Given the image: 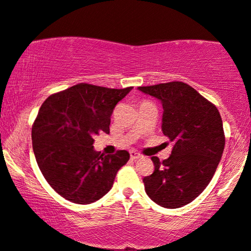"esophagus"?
I'll return each mask as SVG.
<instances>
[{
	"mask_svg": "<svg viewBox=\"0 0 251 251\" xmlns=\"http://www.w3.org/2000/svg\"><path fill=\"white\" fill-rule=\"evenodd\" d=\"M129 156H131L132 160H136V158H140V157H141L140 154L136 153L135 151H129Z\"/></svg>",
	"mask_w": 251,
	"mask_h": 251,
	"instance_id": "1",
	"label": "esophagus"
}]
</instances>
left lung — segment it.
<instances>
[{
	"label": "left lung",
	"mask_w": 251,
	"mask_h": 251,
	"mask_svg": "<svg viewBox=\"0 0 251 251\" xmlns=\"http://www.w3.org/2000/svg\"><path fill=\"white\" fill-rule=\"evenodd\" d=\"M139 90L162 104V131L173 141V151L144 178L149 198L166 208L191 202L211 182L225 148L221 116L214 104L183 82H168Z\"/></svg>",
	"instance_id": "1"
}]
</instances>
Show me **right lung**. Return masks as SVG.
Segmentation results:
<instances>
[{
	"mask_svg": "<svg viewBox=\"0 0 251 251\" xmlns=\"http://www.w3.org/2000/svg\"><path fill=\"white\" fill-rule=\"evenodd\" d=\"M80 83L50 95L32 126L38 167L55 192L75 204H91L112 188L117 173L129 160L127 151L104 155L94 136L110 133L111 115L132 90Z\"/></svg>",
	"mask_w": 251,
	"mask_h": 251,
	"instance_id": "1",
	"label": "right lung"
}]
</instances>
